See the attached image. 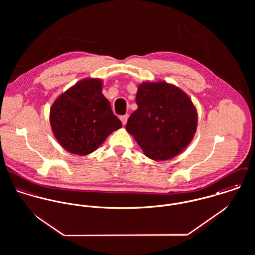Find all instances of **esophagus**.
I'll return each instance as SVG.
<instances>
[{
    "label": "esophagus",
    "instance_id": "1",
    "mask_svg": "<svg viewBox=\"0 0 255 255\" xmlns=\"http://www.w3.org/2000/svg\"><path fill=\"white\" fill-rule=\"evenodd\" d=\"M128 115H125V116H122V117H120V120L122 121V124H123L124 126L127 124V122H128Z\"/></svg>",
    "mask_w": 255,
    "mask_h": 255
}]
</instances>
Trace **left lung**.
<instances>
[{
  "instance_id": "obj_1",
  "label": "left lung",
  "mask_w": 255,
  "mask_h": 255,
  "mask_svg": "<svg viewBox=\"0 0 255 255\" xmlns=\"http://www.w3.org/2000/svg\"><path fill=\"white\" fill-rule=\"evenodd\" d=\"M135 101L137 109L126 129L146 157L166 161L191 142L197 128V110L182 89L164 80L141 82Z\"/></svg>"
}]
</instances>
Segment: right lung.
I'll return each instance as SVG.
<instances>
[{"instance_id":"obj_1","label":"right lung","mask_w":255,"mask_h":255,"mask_svg":"<svg viewBox=\"0 0 255 255\" xmlns=\"http://www.w3.org/2000/svg\"><path fill=\"white\" fill-rule=\"evenodd\" d=\"M103 80L86 77L60 94L50 109L54 136L68 152L85 156L122 128L102 93Z\"/></svg>"}]
</instances>
